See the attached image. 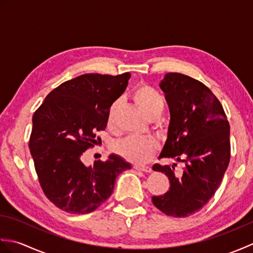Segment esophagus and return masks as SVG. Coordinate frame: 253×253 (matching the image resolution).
<instances>
[{"mask_svg": "<svg viewBox=\"0 0 253 253\" xmlns=\"http://www.w3.org/2000/svg\"><path fill=\"white\" fill-rule=\"evenodd\" d=\"M133 169L136 170H140L143 171V173H151L152 169L150 166H138V165H133Z\"/></svg>", "mask_w": 253, "mask_h": 253, "instance_id": "34e87169", "label": "esophagus"}]
</instances>
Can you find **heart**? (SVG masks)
I'll return each instance as SVG.
<instances>
[{
  "instance_id": "b5f03b06",
  "label": "heart",
  "mask_w": 253,
  "mask_h": 253,
  "mask_svg": "<svg viewBox=\"0 0 253 253\" xmlns=\"http://www.w3.org/2000/svg\"><path fill=\"white\" fill-rule=\"evenodd\" d=\"M132 99L147 117L160 116L163 111V99L154 88L140 84L133 90ZM118 102H114L107 114V125L114 126ZM159 150V143L153 138L130 136L114 144V151L124 160L136 164L148 163Z\"/></svg>"
}]
</instances>
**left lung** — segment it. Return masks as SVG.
Segmentation results:
<instances>
[{
  "label": "left lung",
  "mask_w": 253,
  "mask_h": 253,
  "mask_svg": "<svg viewBox=\"0 0 253 253\" xmlns=\"http://www.w3.org/2000/svg\"><path fill=\"white\" fill-rule=\"evenodd\" d=\"M170 113L168 139L160 159L185 163L154 164L169 177L170 187L152 202L169 216L186 217L206 206L221 185L230 160L229 123L221 102L206 84L179 73H169L160 84Z\"/></svg>",
  "instance_id": "obj_1"
}]
</instances>
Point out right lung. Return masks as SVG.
Here are the masks:
<instances>
[{"mask_svg": "<svg viewBox=\"0 0 253 253\" xmlns=\"http://www.w3.org/2000/svg\"><path fill=\"white\" fill-rule=\"evenodd\" d=\"M129 77V73L82 75L52 90L32 116L29 149L38 179L46 198L63 211H94L112 195L118 174L131 169L115 154L93 166L83 163Z\"/></svg>", "mask_w": 253, "mask_h": 253, "instance_id": "obj_1", "label": "right lung"}]
</instances>
